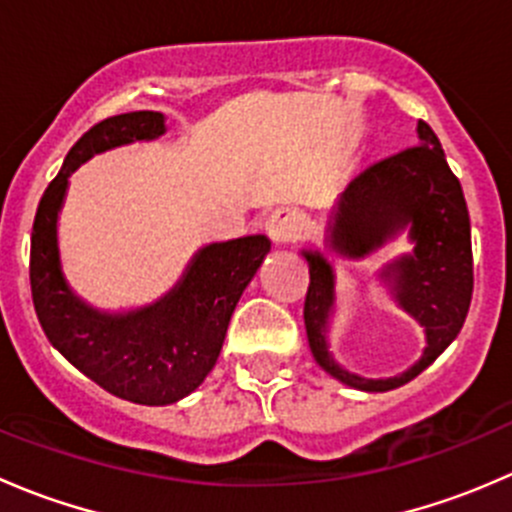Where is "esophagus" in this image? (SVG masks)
Listing matches in <instances>:
<instances>
[{
    "instance_id": "esophagus-1",
    "label": "esophagus",
    "mask_w": 512,
    "mask_h": 512,
    "mask_svg": "<svg viewBox=\"0 0 512 512\" xmlns=\"http://www.w3.org/2000/svg\"><path fill=\"white\" fill-rule=\"evenodd\" d=\"M267 235L275 245H289V242L297 240L299 232V215L289 208H277L275 213L267 218L265 223Z\"/></svg>"
}]
</instances>
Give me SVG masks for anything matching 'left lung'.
<instances>
[{
  "label": "left lung",
  "mask_w": 512,
  "mask_h": 512,
  "mask_svg": "<svg viewBox=\"0 0 512 512\" xmlns=\"http://www.w3.org/2000/svg\"><path fill=\"white\" fill-rule=\"evenodd\" d=\"M418 146L371 165L356 175L334 203L327 223V250L364 260L406 232L414 250L394 257L379 280L394 302L426 334L421 359L389 379H366L344 369L329 349V327L337 312V275L322 250H302L309 265L304 327L314 361L352 389H399L431 366L466 322L473 294L471 220L461 183L448 168L431 126L418 121Z\"/></svg>",
  "instance_id": "obj_1"
}]
</instances>
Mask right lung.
Instances as JSON below:
<instances>
[{
  "mask_svg": "<svg viewBox=\"0 0 512 512\" xmlns=\"http://www.w3.org/2000/svg\"><path fill=\"white\" fill-rule=\"evenodd\" d=\"M163 133L158 111L121 113L89 128L41 195L29 262L36 317L51 347L108 394L141 406L175 404L203 384L242 292L270 252L265 235L200 247L175 287L123 312L98 309L74 292L59 252V213L71 173L96 153Z\"/></svg>",
  "mask_w": 512,
  "mask_h": 512,
  "instance_id": "right-lung-1",
  "label": "right lung"
}]
</instances>
